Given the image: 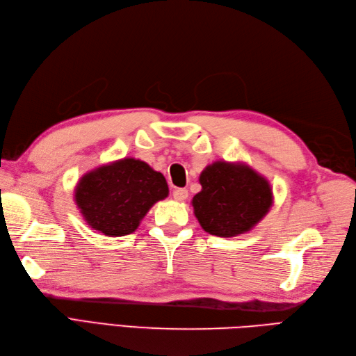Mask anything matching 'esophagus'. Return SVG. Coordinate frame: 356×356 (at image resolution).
I'll return each instance as SVG.
<instances>
[{"label": "esophagus", "mask_w": 356, "mask_h": 356, "mask_svg": "<svg viewBox=\"0 0 356 356\" xmlns=\"http://www.w3.org/2000/svg\"><path fill=\"white\" fill-rule=\"evenodd\" d=\"M188 197V191L186 188H177L174 190V199L177 202H184Z\"/></svg>", "instance_id": "obj_1"}]
</instances>
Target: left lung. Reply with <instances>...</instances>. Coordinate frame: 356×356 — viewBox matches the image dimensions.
I'll list each match as a JSON object with an SVG mask.
<instances>
[{"label":"left lung","instance_id":"obj_1","mask_svg":"<svg viewBox=\"0 0 356 356\" xmlns=\"http://www.w3.org/2000/svg\"><path fill=\"white\" fill-rule=\"evenodd\" d=\"M191 204L202 229L220 238L250 232L273 204L268 181L245 163L213 161L199 177Z\"/></svg>","mask_w":356,"mask_h":356}]
</instances>
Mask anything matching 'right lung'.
I'll list each match as a JSON object with an SVG mask.
<instances>
[{"label":"right lung","mask_w":356,"mask_h":356,"mask_svg":"<svg viewBox=\"0 0 356 356\" xmlns=\"http://www.w3.org/2000/svg\"><path fill=\"white\" fill-rule=\"evenodd\" d=\"M169 195L168 182L145 161L126 157L83 175L75 203L84 221L110 238L134 233L149 208Z\"/></svg>","instance_id":"1"}]
</instances>
